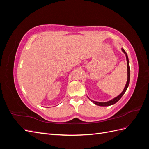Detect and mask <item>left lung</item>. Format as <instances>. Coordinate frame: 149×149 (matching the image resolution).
Masks as SVG:
<instances>
[{
  "label": "left lung",
  "instance_id": "8db88e82",
  "mask_svg": "<svg viewBox=\"0 0 149 149\" xmlns=\"http://www.w3.org/2000/svg\"><path fill=\"white\" fill-rule=\"evenodd\" d=\"M122 51H123L124 52V53L125 55V56H126V60H127V83H126L125 84V88L124 89V90L123 91V92H122L119 96H118L117 97H116L115 98L112 99V100L109 101H107V102H97V101H93V100H91L94 104L96 105H97V106H111V105H113L115 103H116L117 102H118L120 99L122 97V96H123L125 92L126 91V90H127L128 86H129V81H130V68H129V59H128V56H127V53H126V52H125V50L124 49V48H121ZM89 98V97H88Z\"/></svg>",
  "mask_w": 149,
  "mask_h": 149
}]
</instances>
